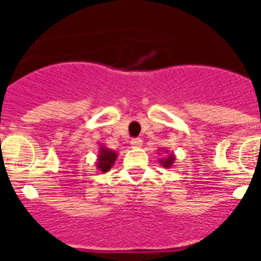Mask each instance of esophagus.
<instances>
[{"label":"esophagus","mask_w":261,"mask_h":261,"mask_svg":"<svg viewBox=\"0 0 261 261\" xmlns=\"http://www.w3.org/2000/svg\"><path fill=\"white\" fill-rule=\"evenodd\" d=\"M130 145H132V147H141L142 146V140L141 138H133L132 141H130Z\"/></svg>","instance_id":"obj_1"}]
</instances>
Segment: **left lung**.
<instances>
[{
  "mask_svg": "<svg viewBox=\"0 0 261 261\" xmlns=\"http://www.w3.org/2000/svg\"><path fill=\"white\" fill-rule=\"evenodd\" d=\"M163 150H165V149H163ZM165 153H166V156H163V158H159L158 162L161 163V166H163V167L171 168L172 165L175 163V154L168 153V150H165Z\"/></svg>",
  "mask_w": 261,
  "mask_h": 261,
  "instance_id": "left-lung-1",
  "label": "left lung"
}]
</instances>
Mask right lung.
<instances>
[{
    "label": "right lung",
    "instance_id": "right-lung-1",
    "mask_svg": "<svg viewBox=\"0 0 261 261\" xmlns=\"http://www.w3.org/2000/svg\"><path fill=\"white\" fill-rule=\"evenodd\" d=\"M119 154L115 150H111L108 147H106L105 145H99V151H98V158H96V168H98L100 172H107L110 171L111 167L115 165L116 162V158Z\"/></svg>",
    "mask_w": 261,
    "mask_h": 261
}]
</instances>
